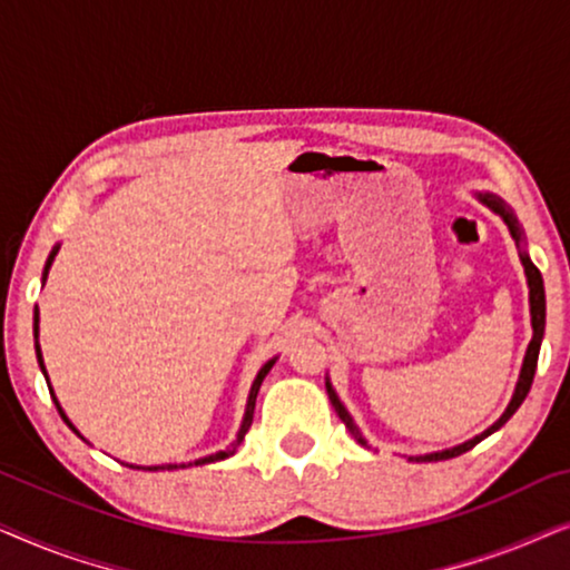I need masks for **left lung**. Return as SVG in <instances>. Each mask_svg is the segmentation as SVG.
<instances>
[{
    "label": "left lung",
    "instance_id": "8db88e82",
    "mask_svg": "<svg viewBox=\"0 0 570 570\" xmlns=\"http://www.w3.org/2000/svg\"><path fill=\"white\" fill-rule=\"evenodd\" d=\"M480 199L485 202V205H488L490 209H493V213H498V215L503 217L505 225H509L511 236L517 238V244H519V240H521V228H519L517 217H513L511 209L503 205V199L493 197V194H480ZM521 264H524V272H527V283H529V306H532V330H534V337H532V342H529V347H527L524 365H521V376H519V384H517V392H513V400H511V404H509V407H505V412H503V415H501V420H498L495 425H490L485 433L474 435L472 441L462 443V446H454V449L439 451V454L410 456V459H415V462H441V459H454V456H459V454H464V451H470L472 446H478V443H480L482 439H488L490 433H495L498 428H501V425L505 423V420H509V417L513 415V412H517V410L521 407V402L527 400L529 389H532V381H534V371H537V357H540V345H542V334H544V285H542V275H540V269L534 267L532 259H529L527 254H521ZM326 394H330V402H332V407L337 410V415H340L342 423L347 425V431L353 433L357 441L365 443V441H363V435H361V431H357V425L353 423V417L347 415V410L342 407V402L337 400V394H334V389H332L330 381H326Z\"/></svg>",
    "mask_w": 570,
    "mask_h": 570
}]
</instances>
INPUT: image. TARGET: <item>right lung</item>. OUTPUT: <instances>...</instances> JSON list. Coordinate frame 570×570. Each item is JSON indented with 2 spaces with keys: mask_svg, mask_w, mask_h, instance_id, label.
Wrapping results in <instances>:
<instances>
[{
  "mask_svg": "<svg viewBox=\"0 0 570 570\" xmlns=\"http://www.w3.org/2000/svg\"><path fill=\"white\" fill-rule=\"evenodd\" d=\"M53 254H57V248H53L51 252V256H49V262H46V269H43V279H46V275H49V267H51V262H53ZM36 334H38V311H36ZM36 353H38V363H41V368H43V361H41V350H38V345H36ZM272 365H275V361H269L267 365H264V368L259 371V376L254 379V386H252V394H248V404H246V417H244V425H240V431H238V439H236V443H230V449H225V451H217V454H213V456H205V459H199L197 464H209V462H220V459H228L230 454H236V449L240 446V441H244V435L248 433V428H252V420H254V404H256V394H259V386H262V381H264V376H267L269 373V368ZM57 402V400H53ZM57 410H59V415L65 417V423L72 428L75 431V425L69 423L67 420V415L65 412H61V407H59V402H57ZM178 466H184V464H178ZM150 470H176V464H168V466H150Z\"/></svg>",
  "mask_w": 570,
  "mask_h": 570,
  "instance_id": "1",
  "label": "right lung"
}]
</instances>
